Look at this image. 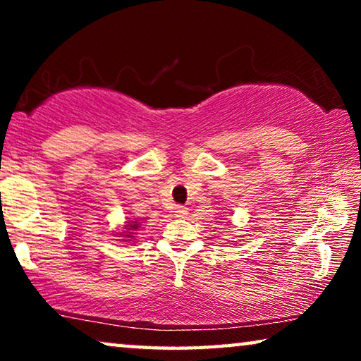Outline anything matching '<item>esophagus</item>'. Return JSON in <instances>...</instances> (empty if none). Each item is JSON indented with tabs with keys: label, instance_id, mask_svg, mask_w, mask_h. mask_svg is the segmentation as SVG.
<instances>
[{
	"label": "esophagus",
	"instance_id": "obj_1",
	"mask_svg": "<svg viewBox=\"0 0 361 361\" xmlns=\"http://www.w3.org/2000/svg\"><path fill=\"white\" fill-rule=\"evenodd\" d=\"M174 215L179 216V219H184V216L187 215V209L184 205H177V207H174Z\"/></svg>",
	"mask_w": 361,
	"mask_h": 361
}]
</instances>
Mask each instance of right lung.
Masks as SVG:
<instances>
[{
	"mask_svg": "<svg viewBox=\"0 0 361 361\" xmlns=\"http://www.w3.org/2000/svg\"><path fill=\"white\" fill-rule=\"evenodd\" d=\"M126 226H125V230L126 231H123V233H126V235H123L125 236V238H131L133 235H135V231L140 228V224H137V221H126Z\"/></svg>",
	"mask_w": 361,
	"mask_h": 361,
	"instance_id": "obj_1",
	"label": "right lung"
}]
</instances>
